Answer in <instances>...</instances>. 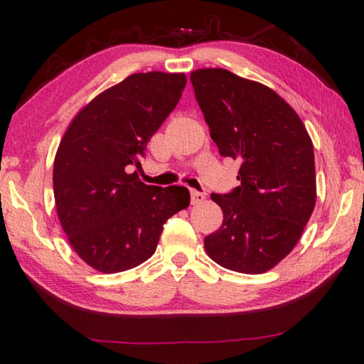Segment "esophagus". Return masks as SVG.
I'll return each instance as SVG.
<instances>
[{
	"mask_svg": "<svg viewBox=\"0 0 364 364\" xmlns=\"http://www.w3.org/2000/svg\"><path fill=\"white\" fill-rule=\"evenodd\" d=\"M205 200V194L204 193H199V191L196 189H191V204L197 205V204H202V202Z\"/></svg>",
	"mask_w": 364,
	"mask_h": 364,
	"instance_id": "esophagus-1",
	"label": "esophagus"
}]
</instances>
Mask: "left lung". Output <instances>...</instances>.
Returning <instances> with one entry per match:
<instances>
[{
  "label": "left lung",
  "mask_w": 364,
  "mask_h": 364,
  "mask_svg": "<svg viewBox=\"0 0 364 364\" xmlns=\"http://www.w3.org/2000/svg\"><path fill=\"white\" fill-rule=\"evenodd\" d=\"M196 101L223 157L241 162L223 225L204 245L220 267L262 274L291 254L316 202L313 143L297 112L258 82L225 69L191 73Z\"/></svg>",
  "instance_id": "left-lung-1"
}]
</instances>
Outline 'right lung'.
I'll use <instances>...</instances> for the list:
<instances>
[{
    "instance_id": "obj_1",
    "label": "right lung",
    "mask_w": 364,
    "mask_h": 364,
    "mask_svg": "<svg viewBox=\"0 0 364 364\" xmlns=\"http://www.w3.org/2000/svg\"><path fill=\"white\" fill-rule=\"evenodd\" d=\"M184 86V73H133L80 110L60 139L53 170L58 217L72 249L101 273L151 258L165 221L189 205L188 188L151 186L132 171Z\"/></svg>"
}]
</instances>
